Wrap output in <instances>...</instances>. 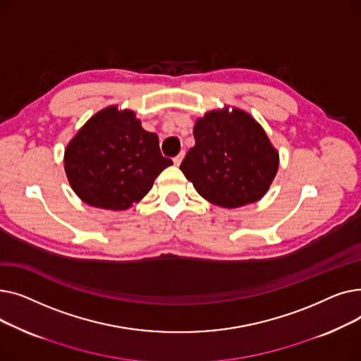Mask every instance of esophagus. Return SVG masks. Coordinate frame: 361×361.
Listing matches in <instances>:
<instances>
[{"instance_id": "esophagus-1", "label": "esophagus", "mask_w": 361, "mask_h": 361, "mask_svg": "<svg viewBox=\"0 0 361 361\" xmlns=\"http://www.w3.org/2000/svg\"><path fill=\"white\" fill-rule=\"evenodd\" d=\"M183 158H184V152H180V154L174 158V165H180L181 164V161H183Z\"/></svg>"}]
</instances>
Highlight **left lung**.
<instances>
[{
  "instance_id": "obj_1",
  "label": "left lung",
  "mask_w": 361,
  "mask_h": 361,
  "mask_svg": "<svg viewBox=\"0 0 361 361\" xmlns=\"http://www.w3.org/2000/svg\"><path fill=\"white\" fill-rule=\"evenodd\" d=\"M193 135L196 143L180 169L203 199L234 209L267 195L279 154L249 112L212 109L196 120Z\"/></svg>"
}]
</instances>
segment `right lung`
I'll return each mask as SVG.
<instances>
[{"mask_svg":"<svg viewBox=\"0 0 361 361\" xmlns=\"http://www.w3.org/2000/svg\"><path fill=\"white\" fill-rule=\"evenodd\" d=\"M173 165L155 133L142 127L135 111L111 105L75 133L64 150V169L74 193L106 211L140 202L162 171Z\"/></svg>","mask_w":361,"mask_h":361,"instance_id":"obj_1","label":"right lung"}]
</instances>
